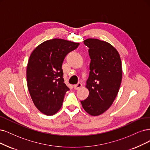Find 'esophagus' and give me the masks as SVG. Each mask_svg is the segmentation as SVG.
<instances>
[{
  "label": "esophagus",
  "instance_id": "obj_1",
  "mask_svg": "<svg viewBox=\"0 0 150 150\" xmlns=\"http://www.w3.org/2000/svg\"><path fill=\"white\" fill-rule=\"evenodd\" d=\"M81 87H82V83H80V82L77 83V84H76V85L74 86V88L75 90H79V89H80V88H81Z\"/></svg>",
  "mask_w": 150,
  "mask_h": 150
}]
</instances>
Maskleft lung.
Returning <instances> with one entry per match:
<instances>
[{"instance_id": "obj_1", "label": "left lung", "mask_w": 150, "mask_h": 150, "mask_svg": "<svg viewBox=\"0 0 150 150\" xmlns=\"http://www.w3.org/2000/svg\"><path fill=\"white\" fill-rule=\"evenodd\" d=\"M83 43L88 47L91 61L86 82L89 95L81 102L89 115L98 116L109 108L117 95L122 81V63L118 52L106 42L87 39Z\"/></svg>"}]
</instances>
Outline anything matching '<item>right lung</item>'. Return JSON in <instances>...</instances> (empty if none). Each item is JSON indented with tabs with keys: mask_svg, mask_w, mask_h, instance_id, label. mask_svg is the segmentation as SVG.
<instances>
[{
	"mask_svg": "<svg viewBox=\"0 0 150 150\" xmlns=\"http://www.w3.org/2000/svg\"><path fill=\"white\" fill-rule=\"evenodd\" d=\"M79 43L53 39L38 45L29 57L26 71L28 91L35 107L46 115L61 108L69 88L63 79L62 63L68 53Z\"/></svg>",
	"mask_w": 150,
	"mask_h": 150,
	"instance_id": "add662e5",
	"label": "right lung"
}]
</instances>
